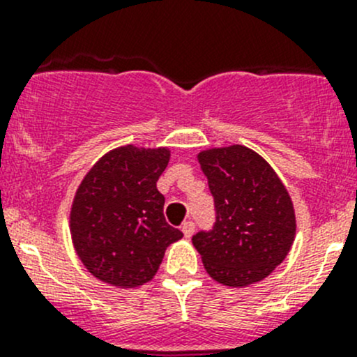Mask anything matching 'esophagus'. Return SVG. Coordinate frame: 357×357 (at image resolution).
<instances>
[{
  "instance_id": "1",
  "label": "esophagus",
  "mask_w": 357,
  "mask_h": 357,
  "mask_svg": "<svg viewBox=\"0 0 357 357\" xmlns=\"http://www.w3.org/2000/svg\"><path fill=\"white\" fill-rule=\"evenodd\" d=\"M181 231H183V235H185V238H190V236L193 235V231H195V222H193V221L183 222Z\"/></svg>"
}]
</instances>
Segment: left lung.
Here are the masks:
<instances>
[{
    "mask_svg": "<svg viewBox=\"0 0 357 357\" xmlns=\"http://www.w3.org/2000/svg\"><path fill=\"white\" fill-rule=\"evenodd\" d=\"M200 167L214 197L215 222L192 238L205 271L226 287H247L275 271L295 238V211L285 185L243 145L204 150Z\"/></svg>",
    "mask_w": 357,
    "mask_h": 357,
    "instance_id": "1",
    "label": "left lung"
}]
</instances>
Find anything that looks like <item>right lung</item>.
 Instances as JSON below:
<instances>
[{
	"label": "right lung",
	"instance_id": "1",
	"mask_svg": "<svg viewBox=\"0 0 357 357\" xmlns=\"http://www.w3.org/2000/svg\"><path fill=\"white\" fill-rule=\"evenodd\" d=\"M171 152L119 146L105 153L79 185L70 208L75 254L95 278L119 289L145 285L165 248L183 238L164 218L157 181Z\"/></svg>",
	"mask_w": 357,
	"mask_h": 357
}]
</instances>
